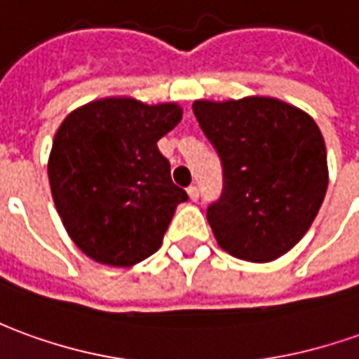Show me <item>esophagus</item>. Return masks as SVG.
<instances>
[{
    "label": "esophagus",
    "instance_id": "1",
    "mask_svg": "<svg viewBox=\"0 0 359 359\" xmlns=\"http://www.w3.org/2000/svg\"><path fill=\"white\" fill-rule=\"evenodd\" d=\"M188 196H190V200L192 202H196L198 198H200V190H198V187H188Z\"/></svg>",
    "mask_w": 359,
    "mask_h": 359
}]
</instances>
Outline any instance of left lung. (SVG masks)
Returning <instances> with one entry per match:
<instances>
[{
    "instance_id": "obj_1",
    "label": "left lung",
    "mask_w": 359,
    "mask_h": 359,
    "mask_svg": "<svg viewBox=\"0 0 359 359\" xmlns=\"http://www.w3.org/2000/svg\"><path fill=\"white\" fill-rule=\"evenodd\" d=\"M192 110L223 163V194L208 208L217 245L249 262L292 250L327 194V147L317 122L290 102L258 95L194 101Z\"/></svg>"
}]
</instances>
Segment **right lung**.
I'll return each mask as SVG.
<instances>
[{"label":"right lung","instance_id":"obj_1","mask_svg":"<svg viewBox=\"0 0 359 359\" xmlns=\"http://www.w3.org/2000/svg\"><path fill=\"white\" fill-rule=\"evenodd\" d=\"M182 118L177 102L97 99L72 110L48 157L52 198L67 235L107 266L151 257L188 194L157 142Z\"/></svg>","mask_w":359,"mask_h":359}]
</instances>
